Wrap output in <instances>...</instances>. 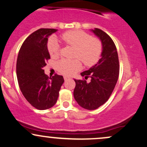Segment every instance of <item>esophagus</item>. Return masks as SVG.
<instances>
[{
  "mask_svg": "<svg viewBox=\"0 0 147 147\" xmlns=\"http://www.w3.org/2000/svg\"><path fill=\"white\" fill-rule=\"evenodd\" d=\"M69 79H70V78H69V77H64V80H65V81H67V80H69Z\"/></svg>",
  "mask_w": 147,
  "mask_h": 147,
  "instance_id": "1",
  "label": "esophagus"
}]
</instances>
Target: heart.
Returning a JSON list of instances; mask_svg holds the SVG:
<instances>
[{
    "mask_svg": "<svg viewBox=\"0 0 147 147\" xmlns=\"http://www.w3.org/2000/svg\"><path fill=\"white\" fill-rule=\"evenodd\" d=\"M60 40L65 45L75 48L74 57L81 60L86 66H91L98 62L102 51L100 40L91 37L88 33L80 30H72L65 32L60 36ZM48 51L51 57L59 54V46L55 39L48 43ZM82 68V63L78 59H63L57 63V69L65 75H72Z\"/></svg>",
    "mask_w": 147,
    "mask_h": 147,
    "instance_id": "heart-1",
    "label": "heart"
}]
</instances>
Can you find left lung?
<instances>
[{"mask_svg":"<svg viewBox=\"0 0 147 147\" xmlns=\"http://www.w3.org/2000/svg\"><path fill=\"white\" fill-rule=\"evenodd\" d=\"M101 40V59L88 70L82 72L85 79L91 77L90 82L75 80L74 98L79 105L88 110L100 107L108 100L114 91L119 75L118 53L115 44L105 32L99 28L91 30Z\"/></svg>","mask_w":147,"mask_h":147,"instance_id":"obj_1","label":"left lung"}]
</instances>
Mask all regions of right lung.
<instances>
[{
  "mask_svg": "<svg viewBox=\"0 0 147 147\" xmlns=\"http://www.w3.org/2000/svg\"><path fill=\"white\" fill-rule=\"evenodd\" d=\"M56 29L40 28L31 33L21 47L17 61V77L22 94L33 107L40 110L56 104L63 77L57 74L49 77L43 67L50 59L48 37Z\"/></svg>",
  "mask_w": 147,
  "mask_h": 147,
  "instance_id": "right-lung-1",
  "label": "right lung"
}]
</instances>
